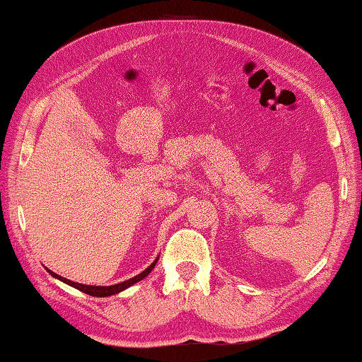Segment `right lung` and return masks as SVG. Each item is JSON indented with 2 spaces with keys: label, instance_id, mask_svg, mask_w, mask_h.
<instances>
[{
  "label": "right lung",
  "instance_id": "right-lung-1",
  "mask_svg": "<svg viewBox=\"0 0 362 362\" xmlns=\"http://www.w3.org/2000/svg\"><path fill=\"white\" fill-rule=\"evenodd\" d=\"M156 262H158V259H156L155 262H153L148 268H145L142 273L137 274V276L127 279V281H124V283L113 284V286H88V284H79V283H75V281H70V279H65V278H62V276H59V274L51 272V269H47V268H46V269L49 272V274H51V276L57 278L59 281H62V283L69 284V286H71V287H75V289H78V291L88 293V296H93V297H110V296H115V293H118V292H121V291L127 289V287H131L132 284L139 283V281H142L145 276H148L151 269L155 268Z\"/></svg>",
  "mask_w": 362,
  "mask_h": 362
}]
</instances>
